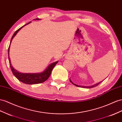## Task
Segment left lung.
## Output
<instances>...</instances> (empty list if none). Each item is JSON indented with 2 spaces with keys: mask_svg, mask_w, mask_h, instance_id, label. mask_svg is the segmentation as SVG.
I'll list each match as a JSON object with an SVG mask.
<instances>
[{
  "mask_svg": "<svg viewBox=\"0 0 122 122\" xmlns=\"http://www.w3.org/2000/svg\"><path fill=\"white\" fill-rule=\"evenodd\" d=\"M70 81H71V82L72 83V84H73L74 85H75V86H78V87H81V88H94V87H95V86H98V85H99L100 83H101L102 81H101V82H98V83H96V84H95L94 85H93V86H79V85H76V84H75V83H74L72 81H71V79H70Z\"/></svg>",
  "mask_w": 122,
  "mask_h": 122,
  "instance_id": "left-lung-1",
  "label": "left lung"
}]
</instances>
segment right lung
Instances as JSON below:
<instances>
[{"label": "right lung", "instance_id": "right-lung-1", "mask_svg": "<svg viewBox=\"0 0 122 122\" xmlns=\"http://www.w3.org/2000/svg\"><path fill=\"white\" fill-rule=\"evenodd\" d=\"M34 20H39L40 19H39V18H36V19H34ZM31 22H29L28 23H27V24L25 25L24 26L20 27V28H19L18 30H17L16 31H15L14 34L13 35V36H12V37L10 44L12 42V39H13V37L15 36H16V34H17V33L18 32V31H19L21 28H22L23 27L26 26V25L29 24ZM10 45H9V48H8V58H9V63H10V68H11V71H12V73H13L14 75L17 78V79H18L21 82H22L24 83L28 84V85H33V84L41 83H42L43 82L45 81L46 80L48 79L50 75H51L52 69L55 67L56 64L58 62V61H56V62H54V63H51V64H50L47 67V68L44 71L41 73H20L18 71L14 69V68L13 67V66H12L11 65L10 57H9V49H10Z\"/></svg>", "mask_w": 122, "mask_h": 122}]
</instances>
